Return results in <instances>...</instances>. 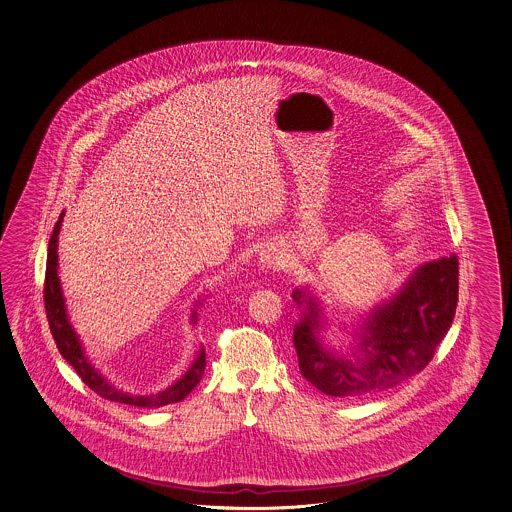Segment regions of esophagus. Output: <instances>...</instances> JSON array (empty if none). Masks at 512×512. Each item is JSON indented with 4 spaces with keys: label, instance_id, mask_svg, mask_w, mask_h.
<instances>
[{
    "label": "esophagus",
    "instance_id": "obj_1",
    "mask_svg": "<svg viewBox=\"0 0 512 512\" xmlns=\"http://www.w3.org/2000/svg\"><path fill=\"white\" fill-rule=\"evenodd\" d=\"M285 253L277 246V244H266L259 253V268L261 272H270V270H277L285 266Z\"/></svg>",
    "mask_w": 512,
    "mask_h": 512
}]
</instances>
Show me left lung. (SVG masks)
<instances>
[{"instance_id": "left-lung-1", "label": "left lung", "mask_w": 512, "mask_h": 512, "mask_svg": "<svg viewBox=\"0 0 512 512\" xmlns=\"http://www.w3.org/2000/svg\"><path fill=\"white\" fill-rule=\"evenodd\" d=\"M301 309L294 325L300 372L335 398H361L422 372L455 318L459 261L455 255L412 270L387 300L375 303L346 331L349 342H325L331 325L324 301L311 287L294 288ZM337 320V318H335Z\"/></svg>"}]
</instances>
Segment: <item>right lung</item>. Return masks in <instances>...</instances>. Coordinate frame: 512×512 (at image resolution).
Instances as JSON below:
<instances>
[{"label":"right lung","mask_w":512,"mask_h":512,"mask_svg":"<svg viewBox=\"0 0 512 512\" xmlns=\"http://www.w3.org/2000/svg\"><path fill=\"white\" fill-rule=\"evenodd\" d=\"M64 211L61 212L57 224L53 227L50 244H48V261H46V283H44V303H46V314L50 322L51 335L55 338V344L59 348V353L63 355L66 361L70 362L75 368V372L83 379V383L98 392L101 398L125 403V405H135V407H163L170 403H177L187 398L192 392V388L200 383L201 375L205 370V349L200 346L192 364L188 366L187 372L177 377L170 387L164 388L157 394H131L118 387H114L109 379L90 362L87 357L85 346L81 338L77 335L74 325L70 322V314L66 309V300H64L63 287H61V277H59V233L63 227ZM205 296L198 298L192 314H190V325H196L198 322V309L203 305Z\"/></svg>","instance_id":"right-lung-1"}]
</instances>
